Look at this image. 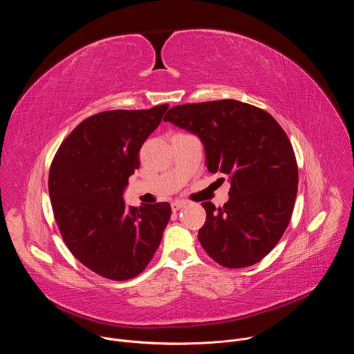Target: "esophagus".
Returning <instances> with one entry per match:
<instances>
[{
	"instance_id": "1",
	"label": "esophagus",
	"mask_w": 354,
	"mask_h": 354,
	"mask_svg": "<svg viewBox=\"0 0 354 354\" xmlns=\"http://www.w3.org/2000/svg\"><path fill=\"white\" fill-rule=\"evenodd\" d=\"M171 207H172V212H178L182 207H185V201H174V203L171 205Z\"/></svg>"
}]
</instances>
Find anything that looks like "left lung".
Here are the masks:
<instances>
[{"label": "left lung", "mask_w": 354, "mask_h": 354, "mask_svg": "<svg viewBox=\"0 0 354 354\" xmlns=\"http://www.w3.org/2000/svg\"><path fill=\"white\" fill-rule=\"evenodd\" d=\"M164 122L197 136L209 172L231 182L221 209L201 203L207 216L198 241L207 255L232 269L262 261L283 236L297 196V161L281 126L235 99L174 106Z\"/></svg>", "instance_id": "left-lung-1"}]
</instances>
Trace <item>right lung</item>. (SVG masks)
<instances>
[{"label": "right lung", "mask_w": 354, "mask_h": 354, "mask_svg": "<svg viewBox=\"0 0 354 354\" xmlns=\"http://www.w3.org/2000/svg\"><path fill=\"white\" fill-rule=\"evenodd\" d=\"M168 105L109 111L81 122L62 142L48 172L56 223L71 254L111 280L141 273L158 249L171 205L126 206L123 193L140 167L144 141Z\"/></svg>", "instance_id": "obj_1"}]
</instances>
